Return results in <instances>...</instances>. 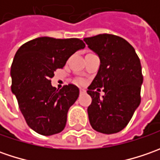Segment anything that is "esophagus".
Returning <instances> with one entry per match:
<instances>
[{"label": "esophagus", "mask_w": 160, "mask_h": 160, "mask_svg": "<svg viewBox=\"0 0 160 160\" xmlns=\"http://www.w3.org/2000/svg\"><path fill=\"white\" fill-rule=\"evenodd\" d=\"M85 92H86V91H85L84 89H83V88H80V93H81V94H83V93H85Z\"/></svg>", "instance_id": "obj_1"}]
</instances>
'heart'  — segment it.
<instances>
[{"label":"heart","mask_w":160,"mask_h":160,"mask_svg":"<svg viewBox=\"0 0 160 160\" xmlns=\"http://www.w3.org/2000/svg\"><path fill=\"white\" fill-rule=\"evenodd\" d=\"M79 83H83V81H82V80H81V81H79Z\"/></svg>","instance_id":"1"}]
</instances>
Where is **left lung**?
I'll use <instances>...</instances> for the list:
<instances>
[{"label":"left lung","mask_w":160,"mask_h":160,"mask_svg":"<svg viewBox=\"0 0 160 160\" xmlns=\"http://www.w3.org/2000/svg\"><path fill=\"white\" fill-rule=\"evenodd\" d=\"M83 41L101 61L87 91L92 97L87 108L90 124L99 132H118L127 126L141 102L143 77L140 59L133 47L119 36L102 34ZM100 88L105 92L103 96L98 92Z\"/></svg>","instance_id":"8db88e82"}]
</instances>
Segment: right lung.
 <instances>
[{"label":"right lung","instance_id":"obj_1","mask_svg":"<svg viewBox=\"0 0 160 160\" xmlns=\"http://www.w3.org/2000/svg\"><path fill=\"white\" fill-rule=\"evenodd\" d=\"M85 47L78 38L38 37L24 43L16 52L10 68L11 91L28 126L42 135L60 132L69 108L79 96L74 84L58 91L51 78L74 53Z\"/></svg>","mask_w":160,"mask_h":160}]
</instances>
